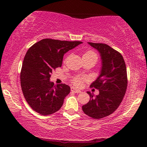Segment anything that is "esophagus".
<instances>
[{
  "label": "esophagus",
  "mask_w": 147,
  "mask_h": 147,
  "mask_svg": "<svg viewBox=\"0 0 147 147\" xmlns=\"http://www.w3.org/2000/svg\"><path fill=\"white\" fill-rule=\"evenodd\" d=\"M71 91L75 93H80L81 92V91L80 90H78V89L75 88V87H71Z\"/></svg>",
  "instance_id": "esophagus-1"
}]
</instances>
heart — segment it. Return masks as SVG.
<instances>
[{"instance_id": "b5f03b06", "label": "heart", "mask_w": 147, "mask_h": 147, "mask_svg": "<svg viewBox=\"0 0 147 147\" xmlns=\"http://www.w3.org/2000/svg\"><path fill=\"white\" fill-rule=\"evenodd\" d=\"M83 56H94V57H96L97 58V55H96L95 53L92 51L86 52V53L83 55ZM72 82H73L74 84H75L76 86L81 85V84H82V78H80V77H76V78H75L73 79Z\"/></svg>"}]
</instances>
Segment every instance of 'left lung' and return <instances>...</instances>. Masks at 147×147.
<instances>
[{
    "label": "left lung",
    "mask_w": 147,
    "mask_h": 147,
    "mask_svg": "<svg viewBox=\"0 0 147 147\" xmlns=\"http://www.w3.org/2000/svg\"><path fill=\"white\" fill-rule=\"evenodd\" d=\"M99 52L102 67L98 78L90 87L99 90L94 96L90 92V100L82 106L87 115L94 119L109 116L118 108L127 87V68L122 55L107 44L88 42Z\"/></svg>",
    "instance_id": "obj_1"
}]
</instances>
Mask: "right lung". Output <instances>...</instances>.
<instances>
[{
  "instance_id": "obj_1",
  "label": "right lung",
  "mask_w": 147,
  "mask_h": 147,
  "mask_svg": "<svg viewBox=\"0 0 147 147\" xmlns=\"http://www.w3.org/2000/svg\"><path fill=\"white\" fill-rule=\"evenodd\" d=\"M82 43L47 38L28 49L22 65L20 84L26 101L34 111L49 115L63 106L70 87L65 84L55 85L50 80L51 73L62 66L67 52Z\"/></svg>"
}]
</instances>
